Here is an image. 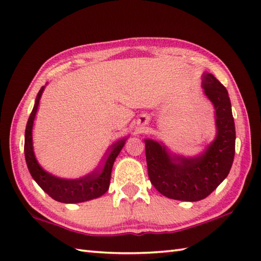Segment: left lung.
<instances>
[{"label":"left lung","instance_id":"left-lung-1","mask_svg":"<svg viewBox=\"0 0 261 261\" xmlns=\"http://www.w3.org/2000/svg\"><path fill=\"white\" fill-rule=\"evenodd\" d=\"M204 94L214 107L216 136L196 157L170 152L163 142L145 139L148 175L164 196L196 202L207 197L229 175L236 151V126L228 91L210 73L202 75Z\"/></svg>","mask_w":261,"mask_h":261}]
</instances>
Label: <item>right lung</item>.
Wrapping results in <instances>:
<instances>
[{
    "label": "right lung",
    "instance_id": "right-lung-1",
    "mask_svg": "<svg viewBox=\"0 0 261 261\" xmlns=\"http://www.w3.org/2000/svg\"><path fill=\"white\" fill-rule=\"evenodd\" d=\"M45 90V86H42L39 91L36 97L35 107L32 109V112L28 120L25 135H24V156L28 169H29L32 178L36 180L37 184L45 191L49 196L54 198L55 201L62 203H82L91 199L97 198L102 196L109 190L111 173H112V167L114 160L118 157V154L123 148L126 141V138H123L119 141H116L114 145L111 147L110 151L107 154L103 165L94 171L92 174H88L80 178H62V177L55 176L49 173V171L43 169L39 165L38 160L33 151V143H32V126L33 121H35L37 110L39 107V101H40L41 95Z\"/></svg>",
    "mask_w": 261,
    "mask_h": 261
}]
</instances>
